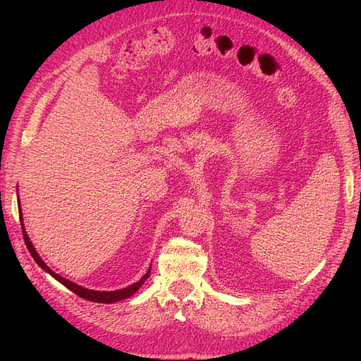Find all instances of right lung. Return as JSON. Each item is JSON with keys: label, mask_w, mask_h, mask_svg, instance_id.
<instances>
[{"label": "right lung", "mask_w": 361, "mask_h": 361, "mask_svg": "<svg viewBox=\"0 0 361 361\" xmlns=\"http://www.w3.org/2000/svg\"><path fill=\"white\" fill-rule=\"evenodd\" d=\"M20 221H23V216H20ZM20 224H23V223H20ZM23 233H24L25 245H27V248H28V251H30V255L32 256V259L36 260V264H37L40 268L45 269L47 272H49V274H51L54 279H56V280H59V281L61 283V285H64L68 289H71L73 293H76V295H78V297H81V298H84V300L94 301V302L110 304V302H116V301H120V300L129 298L130 295H134V293L138 290V288H140L141 285H143V283L146 281V279H147L149 274H150V269H149V271L146 272V274H145L143 277H141L137 283H134V285H130V286H128V288H125V289L111 290V292H101V290L85 289V288H82V286L76 285V283H73V281H71V280H68V279H64V277L56 274V272H54L52 269H49V267H47L45 262H43V260L40 259V256L36 253V250H35V247H32V244H31V241H30V238H28V235H27V232H25L24 226H23Z\"/></svg>", "instance_id": "obj_1"}]
</instances>
